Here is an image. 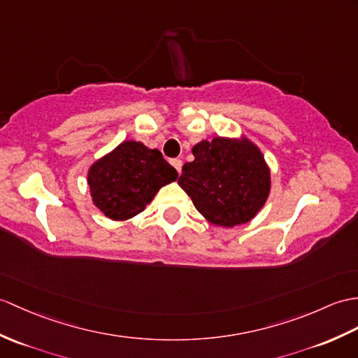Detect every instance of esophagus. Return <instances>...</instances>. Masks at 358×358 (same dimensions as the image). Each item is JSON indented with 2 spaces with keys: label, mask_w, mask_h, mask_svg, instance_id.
Wrapping results in <instances>:
<instances>
[{
  "label": "esophagus",
  "mask_w": 358,
  "mask_h": 358,
  "mask_svg": "<svg viewBox=\"0 0 358 358\" xmlns=\"http://www.w3.org/2000/svg\"><path fill=\"white\" fill-rule=\"evenodd\" d=\"M171 163H172L173 168L177 169V172L180 173V172H181V166H182V162H181L180 159H173V160H171Z\"/></svg>",
  "instance_id": "34e87169"
}]
</instances>
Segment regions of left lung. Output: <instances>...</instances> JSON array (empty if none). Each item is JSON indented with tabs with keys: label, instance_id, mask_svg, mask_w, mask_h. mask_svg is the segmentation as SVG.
Listing matches in <instances>:
<instances>
[{
	"label": "left lung",
	"instance_id": "left-lung-1",
	"mask_svg": "<svg viewBox=\"0 0 358 358\" xmlns=\"http://www.w3.org/2000/svg\"><path fill=\"white\" fill-rule=\"evenodd\" d=\"M194 162L185 163L180 187L195 209L220 227L252 221L267 203L271 172L259 146L241 137H213L192 148Z\"/></svg>",
	"mask_w": 358,
	"mask_h": 358
}]
</instances>
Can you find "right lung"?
<instances>
[{"label":"right lung","mask_w":358,"mask_h":358,"mask_svg":"<svg viewBox=\"0 0 358 358\" xmlns=\"http://www.w3.org/2000/svg\"><path fill=\"white\" fill-rule=\"evenodd\" d=\"M177 177L159 149L124 140L90 166L87 182L91 201L106 218L127 221L143 212L157 192Z\"/></svg>","instance_id":"1"}]
</instances>
